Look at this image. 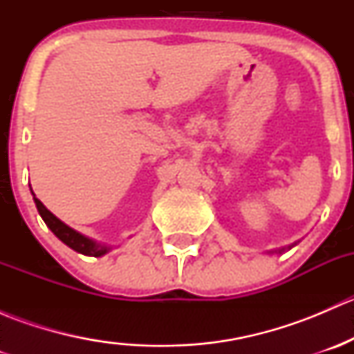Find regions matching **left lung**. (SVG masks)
<instances>
[{
    "instance_id": "obj_1",
    "label": "left lung",
    "mask_w": 354,
    "mask_h": 354,
    "mask_svg": "<svg viewBox=\"0 0 354 354\" xmlns=\"http://www.w3.org/2000/svg\"><path fill=\"white\" fill-rule=\"evenodd\" d=\"M295 245H296V243L289 245V246H288V250H289V248H292V246H295ZM284 250H286V248H281V250H276V252H274V253H283V252H284ZM270 253H272V252H270Z\"/></svg>"
}]
</instances>
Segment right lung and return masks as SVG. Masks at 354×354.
Returning a JSON list of instances; mask_svg holds the SVG:
<instances>
[{
	"instance_id": "right-lung-1",
	"label": "right lung",
	"mask_w": 354,
	"mask_h": 354,
	"mask_svg": "<svg viewBox=\"0 0 354 354\" xmlns=\"http://www.w3.org/2000/svg\"><path fill=\"white\" fill-rule=\"evenodd\" d=\"M30 192H32V188H30ZM32 195H34V192H32ZM34 202H35V207H37L39 214H41L42 221L46 223V226H48L49 230L55 233V236L58 238V240H62L63 243H65L66 246H70L71 250H75V252L82 253V255H87V257H102L113 250V246L111 245L92 240V238L78 233V231H75L73 227H70L68 224L63 223V221H59L58 217L51 212V210L46 209L44 203H42L41 200L35 198V195H34Z\"/></svg>"
}]
</instances>
